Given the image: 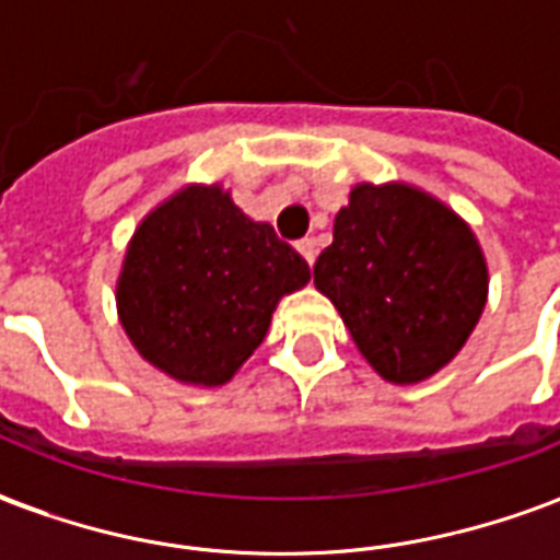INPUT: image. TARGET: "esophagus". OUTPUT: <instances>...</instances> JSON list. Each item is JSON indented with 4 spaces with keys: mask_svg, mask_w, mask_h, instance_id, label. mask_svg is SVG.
<instances>
[{
    "mask_svg": "<svg viewBox=\"0 0 560 560\" xmlns=\"http://www.w3.org/2000/svg\"><path fill=\"white\" fill-rule=\"evenodd\" d=\"M296 249L308 264L317 261V241H314V237H302V241L296 243Z\"/></svg>",
    "mask_w": 560,
    "mask_h": 560,
    "instance_id": "1",
    "label": "esophagus"
}]
</instances>
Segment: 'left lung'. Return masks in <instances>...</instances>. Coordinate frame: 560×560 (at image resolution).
Returning a JSON list of instances; mask_svg holds the SVG:
<instances>
[{"label": "left lung", "mask_w": 560, "mask_h": 560, "mask_svg": "<svg viewBox=\"0 0 560 560\" xmlns=\"http://www.w3.org/2000/svg\"><path fill=\"white\" fill-rule=\"evenodd\" d=\"M314 284L375 373L396 384L450 364L488 302V267L467 223L408 185L352 190Z\"/></svg>", "instance_id": "left-lung-1"}]
</instances>
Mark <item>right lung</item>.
I'll list each match as a JSON object with an SVG mask.
<instances>
[{
    "label": "right lung",
    "instance_id": "1",
    "mask_svg": "<svg viewBox=\"0 0 560 560\" xmlns=\"http://www.w3.org/2000/svg\"><path fill=\"white\" fill-rule=\"evenodd\" d=\"M308 261L220 187H185L128 243L119 319L149 364L178 382L223 384L261 347L279 299Z\"/></svg>",
    "mask_w": 560,
    "mask_h": 560
}]
</instances>
